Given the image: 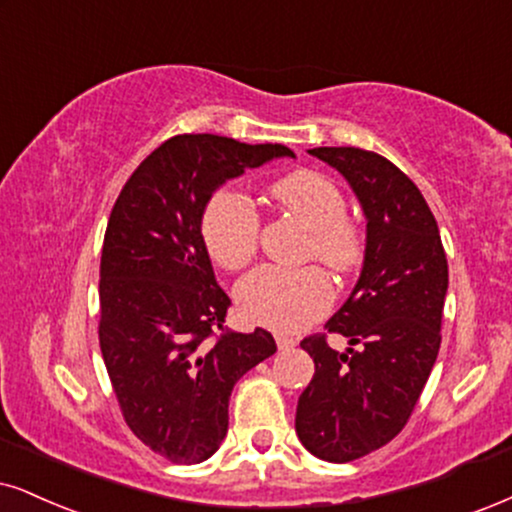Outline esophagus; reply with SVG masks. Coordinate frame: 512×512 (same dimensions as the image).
I'll list each match as a JSON object with an SVG mask.
<instances>
[{
	"label": "esophagus",
	"instance_id": "1",
	"mask_svg": "<svg viewBox=\"0 0 512 512\" xmlns=\"http://www.w3.org/2000/svg\"><path fill=\"white\" fill-rule=\"evenodd\" d=\"M275 342H277V349H280V351H289V349H294V346H296V339L289 337V334H285V332H277Z\"/></svg>",
	"mask_w": 512,
	"mask_h": 512
}]
</instances>
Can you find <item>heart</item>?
Segmentation results:
<instances>
[{
	"label": "heart",
	"instance_id": "heart-1",
	"mask_svg": "<svg viewBox=\"0 0 512 512\" xmlns=\"http://www.w3.org/2000/svg\"><path fill=\"white\" fill-rule=\"evenodd\" d=\"M280 211L308 230L306 256H315L334 273L361 266L365 235L346 216V201L330 178L315 170H294L268 189ZM258 213L242 194L223 189L208 201L201 232L208 254L218 266L239 270L258 249ZM332 282L320 268L263 266L246 275L237 287V304L251 323L296 332L318 320L332 306Z\"/></svg>",
	"mask_w": 512,
	"mask_h": 512
}]
</instances>
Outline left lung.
I'll return each mask as SVG.
<instances>
[{"instance_id":"left-lung-1","label":"left lung","mask_w":512,"mask_h":512,"mask_svg":"<svg viewBox=\"0 0 512 512\" xmlns=\"http://www.w3.org/2000/svg\"><path fill=\"white\" fill-rule=\"evenodd\" d=\"M349 182L365 216L361 277L327 330L349 339L334 351L306 337L315 375L296 406V434L313 456L349 463L389 444L418 403L441 344L449 263L439 227L415 182L356 147L308 149Z\"/></svg>"}]
</instances>
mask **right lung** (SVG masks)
Returning a JSON list of instances; mask_svg holds the SVG:
<instances>
[{
	"instance_id": "right-lung-1",
	"label": "right lung",
	"mask_w": 512,
	"mask_h": 512,
	"mask_svg": "<svg viewBox=\"0 0 512 512\" xmlns=\"http://www.w3.org/2000/svg\"><path fill=\"white\" fill-rule=\"evenodd\" d=\"M292 156L282 144L178 135L137 166L113 204L99 268V346L128 427L170 463L211 458L237 380L277 351L273 334L223 332L201 218L244 170Z\"/></svg>"
}]
</instances>
